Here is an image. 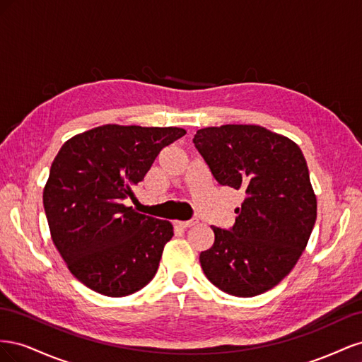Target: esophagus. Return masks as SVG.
Returning <instances> with one entry per match:
<instances>
[{"label":"esophagus","instance_id":"34e87169","mask_svg":"<svg viewBox=\"0 0 362 362\" xmlns=\"http://www.w3.org/2000/svg\"><path fill=\"white\" fill-rule=\"evenodd\" d=\"M198 223H199L198 218H190V221L177 222V225H178V226H181V228H190V226H194V225H198Z\"/></svg>","mask_w":362,"mask_h":362}]
</instances>
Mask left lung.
Masks as SVG:
<instances>
[{
  "label": "left lung",
  "mask_w": 362,
  "mask_h": 362,
  "mask_svg": "<svg viewBox=\"0 0 362 362\" xmlns=\"http://www.w3.org/2000/svg\"><path fill=\"white\" fill-rule=\"evenodd\" d=\"M193 144L218 184L245 193L233 228L211 226L214 245L199 255L205 276L238 298L278 286L305 250L317 217L300 148L258 125L202 128Z\"/></svg>",
  "instance_id": "left-lung-1"
}]
</instances>
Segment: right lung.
I'll return each mask as SVG.
<instances>
[{"label": "right lung", "instance_id": "right-lung-1", "mask_svg": "<svg viewBox=\"0 0 362 362\" xmlns=\"http://www.w3.org/2000/svg\"><path fill=\"white\" fill-rule=\"evenodd\" d=\"M184 134L177 127L103 125L59 151L43 208L54 245L86 287L122 298L156 276L173 226L124 202L134 198L160 151Z\"/></svg>", "mask_w": 362, "mask_h": 362}]
</instances>
